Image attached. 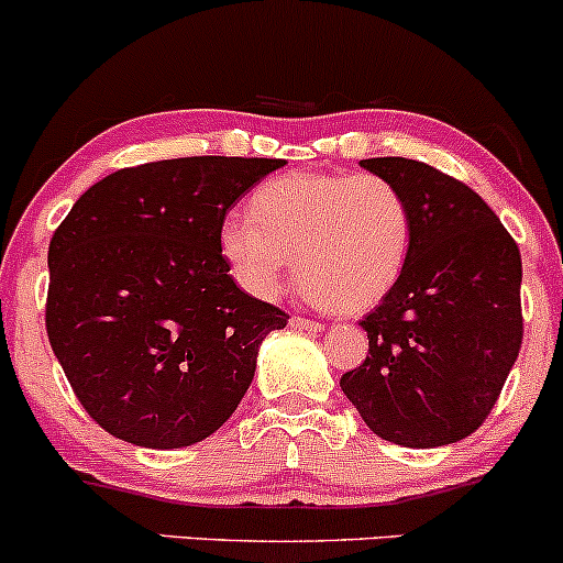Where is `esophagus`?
<instances>
[{"label":"esophagus","instance_id":"esophagus-1","mask_svg":"<svg viewBox=\"0 0 563 563\" xmlns=\"http://www.w3.org/2000/svg\"><path fill=\"white\" fill-rule=\"evenodd\" d=\"M291 329H299V331H323V323L294 314V318H291Z\"/></svg>","mask_w":563,"mask_h":563}]
</instances>
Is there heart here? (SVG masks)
<instances>
[{
	"label": "heart",
	"instance_id": "1",
	"mask_svg": "<svg viewBox=\"0 0 563 563\" xmlns=\"http://www.w3.org/2000/svg\"><path fill=\"white\" fill-rule=\"evenodd\" d=\"M411 238V206L390 178L286 173L253 191L249 219L221 224L219 251L253 299H277L294 258L296 280L314 301L363 312L404 275Z\"/></svg>",
	"mask_w": 563,
	"mask_h": 563
}]
</instances>
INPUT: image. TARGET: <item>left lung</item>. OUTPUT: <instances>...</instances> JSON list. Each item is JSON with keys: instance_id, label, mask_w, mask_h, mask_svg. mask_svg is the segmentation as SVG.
<instances>
[{"instance_id": "left-lung-1", "label": "left lung", "mask_w": 563, "mask_h": 563, "mask_svg": "<svg viewBox=\"0 0 563 563\" xmlns=\"http://www.w3.org/2000/svg\"><path fill=\"white\" fill-rule=\"evenodd\" d=\"M361 165L404 189L413 238L404 275L361 320L366 361L339 385L385 441L446 446L484 424L521 350V253L460 178L406 157Z\"/></svg>"}]
</instances>
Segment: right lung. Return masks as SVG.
Listing matches in <instances>:
<instances>
[{
	"label": "right lung",
	"instance_id": "obj_1",
	"mask_svg": "<svg viewBox=\"0 0 563 563\" xmlns=\"http://www.w3.org/2000/svg\"><path fill=\"white\" fill-rule=\"evenodd\" d=\"M272 157H178L114 170L53 232L45 325L92 422L146 449L216 432L288 312L240 291L219 251Z\"/></svg>",
	"mask_w": 563,
	"mask_h": 563
}]
</instances>
